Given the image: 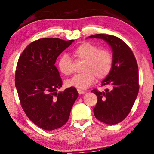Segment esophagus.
<instances>
[{"instance_id":"1","label":"esophagus","mask_w":154,"mask_h":154,"mask_svg":"<svg viewBox=\"0 0 154 154\" xmlns=\"http://www.w3.org/2000/svg\"><path fill=\"white\" fill-rule=\"evenodd\" d=\"M77 92H78V93H79V94H84L85 92L84 90H81V89H77Z\"/></svg>"}]
</instances>
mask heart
<instances>
[{"instance_id": "b5f03b06", "label": "heart", "mask_w": 154, "mask_h": 154, "mask_svg": "<svg viewBox=\"0 0 154 154\" xmlns=\"http://www.w3.org/2000/svg\"><path fill=\"white\" fill-rule=\"evenodd\" d=\"M73 56L77 62L84 61L82 71L66 82L68 87L86 89L94 82L96 77L103 79L108 77L113 66V56L107 49H99L97 45L90 42H83L73 51ZM58 68L66 76L71 75L74 68V62L66 54L60 56Z\"/></svg>"}]
</instances>
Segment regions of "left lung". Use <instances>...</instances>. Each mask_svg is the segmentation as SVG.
Returning <instances> with one entry per match:
<instances>
[{
  "label": "left lung",
  "instance_id": "1",
  "mask_svg": "<svg viewBox=\"0 0 154 154\" xmlns=\"http://www.w3.org/2000/svg\"><path fill=\"white\" fill-rule=\"evenodd\" d=\"M89 38L103 39L113 51V66L101 86H109L105 92L93 89L97 103L93 109L97 119L109 125L123 121L130 113L139 90L138 67L132 51L120 38L106 34H96Z\"/></svg>",
  "mask_w": 154,
  "mask_h": 154
}]
</instances>
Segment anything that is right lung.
I'll list each match as a JSON object with an SVG mask.
<instances>
[{
    "mask_svg": "<svg viewBox=\"0 0 154 154\" xmlns=\"http://www.w3.org/2000/svg\"><path fill=\"white\" fill-rule=\"evenodd\" d=\"M74 40L41 38L26 46L17 63L15 85L28 118L45 130L66 123L78 92L75 87L57 92L62 80L55 66L61 53Z\"/></svg>",
    "mask_w": 154,
    "mask_h": 154,
    "instance_id": "right-lung-1",
    "label": "right lung"
}]
</instances>
